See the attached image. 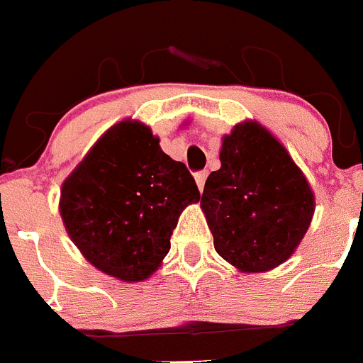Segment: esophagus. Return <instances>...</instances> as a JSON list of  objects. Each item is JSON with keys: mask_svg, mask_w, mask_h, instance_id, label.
Instances as JSON below:
<instances>
[{"mask_svg": "<svg viewBox=\"0 0 363 363\" xmlns=\"http://www.w3.org/2000/svg\"><path fill=\"white\" fill-rule=\"evenodd\" d=\"M206 179H207V170H200L195 174V181H196V186H199V189L202 191L203 189V184H206Z\"/></svg>", "mask_w": 363, "mask_h": 363, "instance_id": "esophagus-1", "label": "esophagus"}]
</instances>
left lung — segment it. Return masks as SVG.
Instances as JSON below:
<instances>
[{"label": "left lung", "mask_w": 363, "mask_h": 363, "mask_svg": "<svg viewBox=\"0 0 363 363\" xmlns=\"http://www.w3.org/2000/svg\"><path fill=\"white\" fill-rule=\"evenodd\" d=\"M220 161L200 200L214 248L241 271L273 269L303 239L314 193L282 143L255 122L225 136Z\"/></svg>", "instance_id": "1"}]
</instances>
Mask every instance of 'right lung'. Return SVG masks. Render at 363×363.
I'll return each instance as SVG.
<instances>
[{
	"label": "right lung",
	"instance_id": "obj_1",
	"mask_svg": "<svg viewBox=\"0 0 363 363\" xmlns=\"http://www.w3.org/2000/svg\"><path fill=\"white\" fill-rule=\"evenodd\" d=\"M199 200L186 164L167 156L149 128L124 121L63 182L60 214L88 262L124 282H142L170 250L179 214Z\"/></svg>",
	"mask_w": 363,
	"mask_h": 363
}]
</instances>
